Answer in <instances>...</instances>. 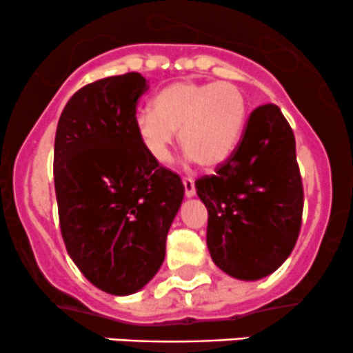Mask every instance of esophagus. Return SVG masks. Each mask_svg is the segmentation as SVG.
Returning a JSON list of instances; mask_svg holds the SVG:
<instances>
[{
	"label": "esophagus",
	"instance_id": "obj_1",
	"mask_svg": "<svg viewBox=\"0 0 353 353\" xmlns=\"http://www.w3.org/2000/svg\"><path fill=\"white\" fill-rule=\"evenodd\" d=\"M183 184H184V194H186L188 198L194 196V193H196V188H194L193 177H183Z\"/></svg>",
	"mask_w": 353,
	"mask_h": 353
}]
</instances>
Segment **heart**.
<instances>
[{"label":"heart","mask_w":353,"mask_h":353,"mask_svg":"<svg viewBox=\"0 0 353 353\" xmlns=\"http://www.w3.org/2000/svg\"><path fill=\"white\" fill-rule=\"evenodd\" d=\"M248 102L232 81H176L154 99V110L134 117L141 145L159 163L169 160L174 131L188 159L212 169L225 162L243 134Z\"/></svg>","instance_id":"b5f03b06"}]
</instances>
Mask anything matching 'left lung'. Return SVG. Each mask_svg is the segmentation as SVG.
<instances>
[{"label": "left lung", "instance_id": "1", "mask_svg": "<svg viewBox=\"0 0 353 353\" xmlns=\"http://www.w3.org/2000/svg\"><path fill=\"white\" fill-rule=\"evenodd\" d=\"M194 186L208 210L210 256L222 272L259 280L282 266L304 208L295 137L282 110L275 104L252 110L232 155Z\"/></svg>", "mask_w": 353, "mask_h": 353}]
</instances>
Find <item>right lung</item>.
I'll list each match as a JSON object with an SVG mask.
<instances>
[{"instance_id": "obj_1", "label": "right lung", "mask_w": 353, "mask_h": 353, "mask_svg": "<svg viewBox=\"0 0 353 353\" xmlns=\"http://www.w3.org/2000/svg\"><path fill=\"white\" fill-rule=\"evenodd\" d=\"M140 73L102 78L68 101L54 140V188L66 251L85 279L130 295L155 276L184 198L177 174L148 155L134 130Z\"/></svg>"}]
</instances>
